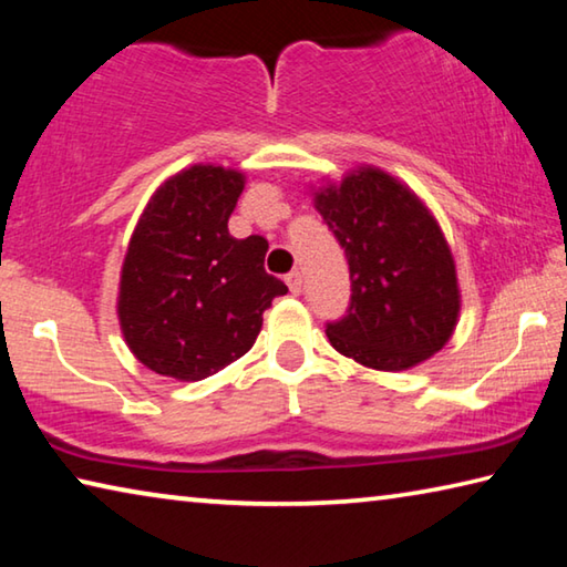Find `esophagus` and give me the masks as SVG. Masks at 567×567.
<instances>
[{
	"label": "esophagus",
	"mask_w": 567,
	"mask_h": 567,
	"mask_svg": "<svg viewBox=\"0 0 567 567\" xmlns=\"http://www.w3.org/2000/svg\"><path fill=\"white\" fill-rule=\"evenodd\" d=\"M285 282H287V287H290V292L292 295H300L302 292V287H305V282H302V275L300 272H290L285 277Z\"/></svg>",
	"instance_id": "1"
}]
</instances>
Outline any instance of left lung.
Instances as JSON below:
<instances>
[{"mask_svg":"<svg viewBox=\"0 0 567 567\" xmlns=\"http://www.w3.org/2000/svg\"><path fill=\"white\" fill-rule=\"evenodd\" d=\"M315 207L344 249L350 305L328 322L332 348L372 370H408L443 350L460 290L453 252L415 192L375 167L315 192Z\"/></svg>","mask_w":567,"mask_h":567,"instance_id":"1","label":"left lung"}]
</instances>
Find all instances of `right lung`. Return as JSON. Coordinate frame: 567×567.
I'll list each match as a JSON object with an SVG mask.
<instances>
[{
  "instance_id": "add662e5",
  "label": "right lung",
  "mask_w": 567,
  "mask_h": 567,
  "mask_svg": "<svg viewBox=\"0 0 567 567\" xmlns=\"http://www.w3.org/2000/svg\"><path fill=\"white\" fill-rule=\"evenodd\" d=\"M243 172L195 165L142 213L122 265V334L157 375L197 382L252 348L262 312L287 285L265 272L267 239L227 229Z\"/></svg>"
}]
</instances>
